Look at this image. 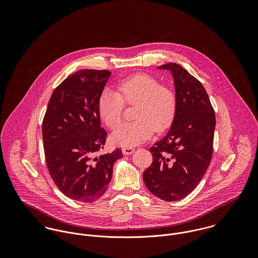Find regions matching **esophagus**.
<instances>
[{
  "label": "esophagus",
  "instance_id": "1",
  "mask_svg": "<svg viewBox=\"0 0 258 258\" xmlns=\"http://www.w3.org/2000/svg\"><path fill=\"white\" fill-rule=\"evenodd\" d=\"M134 151H135V149H133V148L131 147H126L122 149V153H123L125 156H128V155L133 154Z\"/></svg>",
  "mask_w": 258,
  "mask_h": 258
}]
</instances>
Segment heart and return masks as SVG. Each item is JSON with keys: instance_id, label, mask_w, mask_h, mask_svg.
Listing matches in <instances>:
<instances>
[{"instance_id": "1", "label": "heart", "mask_w": 258, "mask_h": 258, "mask_svg": "<svg viewBox=\"0 0 258 258\" xmlns=\"http://www.w3.org/2000/svg\"><path fill=\"white\" fill-rule=\"evenodd\" d=\"M118 92L105 88L97 103L102 121L115 128L121 121L124 101L128 104L137 103L136 121L123 123L111 134V142L122 147H133L148 140L154 131L168 129L177 110V97L174 90L160 85L153 76L138 74L119 81Z\"/></svg>"}]
</instances>
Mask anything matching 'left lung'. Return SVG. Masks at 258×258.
<instances>
[{"mask_svg":"<svg viewBox=\"0 0 258 258\" xmlns=\"http://www.w3.org/2000/svg\"><path fill=\"white\" fill-rule=\"evenodd\" d=\"M157 69L172 74L177 110L166 136L150 148L153 163L143 179L157 198L175 202L196 188L210 166L216 115L203 84L180 64Z\"/></svg>","mask_w":258,"mask_h":258,"instance_id":"obj_1","label":"left lung"}]
</instances>
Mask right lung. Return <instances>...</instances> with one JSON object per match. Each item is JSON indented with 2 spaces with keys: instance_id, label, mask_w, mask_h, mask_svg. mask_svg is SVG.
Instances as JSON below:
<instances>
[{
  "instance_id": "1",
  "label": "right lung",
  "mask_w": 258,
  "mask_h": 258,
  "mask_svg": "<svg viewBox=\"0 0 258 258\" xmlns=\"http://www.w3.org/2000/svg\"><path fill=\"white\" fill-rule=\"evenodd\" d=\"M108 71L83 70L70 75L52 92L42 122L45 162L57 187L70 199L92 203L107 190L120 149L99 154L107 133L97 103Z\"/></svg>"
}]
</instances>
